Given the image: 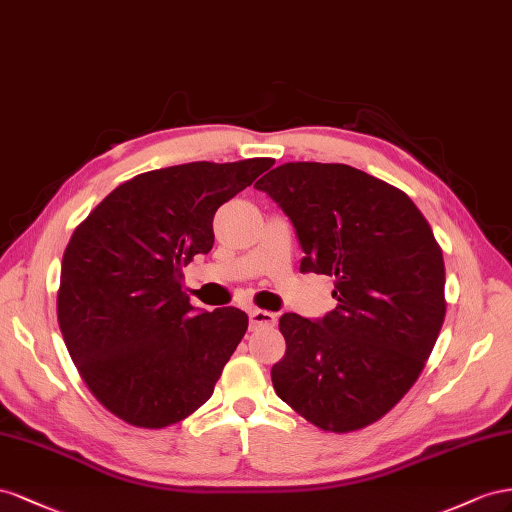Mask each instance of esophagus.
Here are the masks:
<instances>
[{
    "mask_svg": "<svg viewBox=\"0 0 512 512\" xmlns=\"http://www.w3.org/2000/svg\"><path fill=\"white\" fill-rule=\"evenodd\" d=\"M248 319H251L253 328H266V326L276 324V315L272 311H261V309L248 311Z\"/></svg>",
    "mask_w": 512,
    "mask_h": 512,
    "instance_id": "1",
    "label": "esophagus"
}]
</instances>
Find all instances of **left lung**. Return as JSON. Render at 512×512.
Segmentation results:
<instances>
[{"label":"left lung","instance_id":"8db88e82","mask_svg":"<svg viewBox=\"0 0 512 512\" xmlns=\"http://www.w3.org/2000/svg\"><path fill=\"white\" fill-rule=\"evenodd\" d=\"M289 216L302 272L334 276L324 319L285 313L279 397L315 427L371 425L410 390L446 315L444 257L414 201L339 163H285L255 184Z\"/></svg>","mask_w":512,"mask_h":512}]
</instances>
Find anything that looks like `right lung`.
Returning <instances> with one entry per match:
<instances>
[{"label":"right lung","mask_w":512,"mask_h":512,"mask_svg":"<svg viewBox=\"0 0 512 512\" xmlns=\"http://www.w3.org/2000/svg\"><path fill=\"white\" fill-rule=\"evenodd\" d=\"M272 165L201 160L139 173L72 233L57 321L87 388L128 425L163 429L212 397L248 317L195 309L182 268L212 251L216 210Z\"/></svg>","instance_id":"add662e5"}]
</instances>
